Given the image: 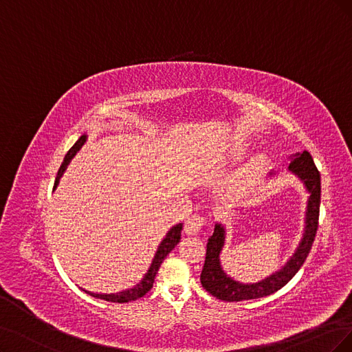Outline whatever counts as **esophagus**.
<instances>
[{
    "label": "esophagus",
    "mask_w": 352,
    "mask_h": 352,
    "mask_svg": "<svg viewBox=\"0 0 352 352\" xmlns=\"http://www.w3.org/2000/svg\"><path fill=\"white\" fill-rule=\"evenodd\" d=\"M204 217L200 214H192L187 219V222L184 225V232L187 235H197V233L203 229L204 226Z\"/></svg>",
    "instance_id": "obj_1"
}]
</instances>
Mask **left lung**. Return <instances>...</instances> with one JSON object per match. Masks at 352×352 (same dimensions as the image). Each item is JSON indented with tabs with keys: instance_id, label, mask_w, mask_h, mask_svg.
<instances>
[{
	"instance_id": "1",
	"label": "left lung",
	"mask_w": 352,
	"mask_h": 352,
	"mask_svg": "<svg viewBox=\"0 0 352 352\" xmlns=\"http://www.w3.org/2000/svg\"><path fill=\"white\" fill-rule=\"evenodd\" d=\"M289 171L294 173L303 181L306 190L310 194L307 199V209L305 217V232L300 243H298L297 250L281 270L276 271L274 274H271L270 277L258 283L243 284L230 278L223 271L222 265H220V252H222L225 245L226 230L222 223H216L213 235L209 238V242H207L206 261L200 276V283L206 292H209L212 296L219 298V300L242 302L270 296L284 287L305 264L318 230L320 206V174L314 162V158H311V155L307 151L292 156ZM274 173H271L270 175Z\"/></svg>"
}]
</instances>
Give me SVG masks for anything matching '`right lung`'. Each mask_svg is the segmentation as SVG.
Segmentation results:
<instances>
[{
	"label": "right lung",
	"mask_w": 352,
	"mask_h": 352,
	"mask_svg": "<svg viewBox=\"0 0 352 352\" xmlns=\"http://www.w3.org/2000/svg\"><path fill=\"white\" fill-rule=\"evenodd\" d=\"M85 140H87V135H82L80 139H78V140L75 142V145L68 151V153L65 155L63 162H62V165H60V168H59L56 179H55L54 190L58 187L60 177L63 175L65 171H67V168H68L69 162L72 161V158L76 155V152L82 148ZM181 230H183V223H178V225L173 226L171 229L168 230L165 238H164L162 242L160 243L158 250H156V254H155V256H153V259H152V264H151L148 272H146L145 276H143V278L140 280V283H138V284L135 285V287L123 290V292H119V293H111V294H98V293H91V292H87V290H84V292H85L87 294H89V296L96 297V298H102V300L113 302V303H127V302H133V300H136V298H139V297H142V296H145V294L152 289L156 272H158V270H160L162 261L165 259V256H166L169 252H171V251L175 248V246H177V243L179 242V239H181Z\"/></svg>",
	"instance_id": "obj_1"
}]
</instances>
